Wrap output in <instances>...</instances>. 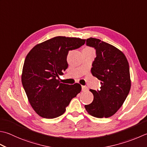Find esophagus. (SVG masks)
Segmentation results:
<instances>
[{
	"mask_svg": "<svg viewBox=\"0 0 147 147\" xmlns=\"http://www.w3.org/2000/svg\"><path fill=\"white\" fill-rule=\"evenodd\" d=\"M82 91H83V92L87 91L88 90V87H86V86H82Z\"/></svg>",
	"mask_w": 147,
	"mask_h": 147,
	"instance_id": "1",
	"label": "esophagus"
}]
</instances>
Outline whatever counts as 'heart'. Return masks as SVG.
<instances>
[{"label":"heart","instance_id":"b5f03b06","mask_svg":"<svg viewBox=\"0 0 147 147\" xmlns=\"http://www.w3.org/2000/svg\"><path fill=\"white\" fill-rule=\"evenodd\" d=\"M87 48V49H91V48H88V47H87V48Z\"/></svg>","mask_w":147,"mask_h":147}]
</instances>
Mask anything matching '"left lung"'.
<instances>
[{
	"instance_id": "1",
	"label": "left lung",
	"mask_w": 147,
	"mask_h": 147,
	"mask_svg": "<svg viewBox=\"0 0 147 147\" xmlns=\"http://www.w3.org/2000/svg\"><path fill=\"white\" fill-rule=\"evenodd\" d=\"M86 45L96 50L91 73L101 82V87L100 90L90 89L94 100L85 108L94 117H110L122 106L130 91L129 63L121 51L99 39L88 38Z\"/></svg>"
}]
</instances>
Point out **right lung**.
Returning a JSON list of instances; mask_svg holds the SVG:
<instances>
[{
	"mask_svg": "<svg viewBox=\"0 0 147 147\" xmlns=\"http://www.w3.org/2000/svg\"><path fill=\"white\" fill-rule=\"evenodd\" d=\"M85 40L55 37L37 44L27 54L22 82L28 101L39 116L54 119L62 115L71 99L80 92L79 83H62L59 75L68 67L69 51L82 47Z\"/></svg>",
	"mask_w": 147,
	"mask_h": 147,
	"instance_id": "1",
	"label": "right lung"
}]
</instances>
